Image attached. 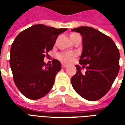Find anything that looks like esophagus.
<instances>
[{"instance_id": "1", "label": "esophagus", "mask_w": 125, "mask_h": 125, "mask_svg": "<svg viewBox=\"0 0 125 125\" xmlns=\"http://www.w3.org/2000/svg\"><path fill=\"white\" fill-rule=\"evenodd\" d=\"M66 67H67V65H65V64H64V63H62V68H65Z\"/></svg>"}]
</instances>
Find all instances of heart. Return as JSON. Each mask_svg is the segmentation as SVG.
I'll use <instances>...</instances> for the list:
<instances>
[{"instance_id": "heart-1", "label": "heart", "mask_w": 125, "mask_h": 125, "mask_svg": "<svg viewBox=\"0 0 125 125\" xmlns=\"http://www.w3.org/2000/svg\"><path fill=\"white\" fill-rule=\"evenodd\" d=\"M77 35V33H72L71 34L70 38H72L73 36ZM76 57V54L73 52H62L57 55V58L62 61L63 62L66 63H70L72 62L75 57Z\"/></svg>"}]
</instances>
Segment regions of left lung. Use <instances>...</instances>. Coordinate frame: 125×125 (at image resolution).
I'll return each instance as SVG.
<instances>
[{
	"instance_id": "8db88e82",
	"label": "left lung",
	"mask_w": 125,
	"mask_h": 125,
	"mask_svg": "<svg viewBox=\"0 0 125 125\" xmlns=\"http://www.w3.org/2000/svg\"><path fill=\"white\" fill-rule=\"evenodd\" d=\"M82 36L83 50L79 60L81 67L76 65L77 72L71 79L73 89L90 101L100 99L109 90L120 69V53L110 37L90 27H80L72 29Z\"/></svg>"
}]
</instances>
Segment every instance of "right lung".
Listing matches in <instances>:
<instances>
[{
  "label": "right lung",
  "instance_id": "add662e5",
  "mask_svg": "<svg viewBox=\"0 0 125 125\" xmlns=\"http://www.w3.org/2000/svg\"><path fill=\"white\" fill-rule=\"evenodd\" d=\"M67 30L43 24L35 25L21 32L10 48V66L19 90L29 99H39L51 90L55 78L61 70L58 60L43 62L53 49L57 37Z\"/></svg>",
  "mask_w": 125,
  "mask_h": 125
}]
</instances>
